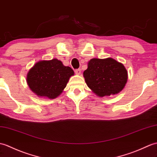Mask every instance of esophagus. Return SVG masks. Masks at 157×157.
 Masks as SVG:
<instances>
[{
	"instance_id": "esophagus-1",
	"label": "esophagus",
	"mask_w": 157,
	"mask_h": 157,
	"mask_svg": "<svg viewBox=\"0 0 157 157\" xmlns=\"http://www.w3.org/2000/svg\"><path fill=\"white\" fill-rule=\"evenodd\" d=\"M75 74L80 75V74H81V70H80V69H78V70H75Z\"/></svg>"
}]
</instances>
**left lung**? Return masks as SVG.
<instances>
[{
  "instance_id": "1",
  "label": "left lung",
  "mask_w": 157,
  "mask_h": 157,
  "mask_svg": "<svg viewBox=\"0 0 157 157\" xmlns=\"http://www.w3.org/2000/svg\"><path fill=\"white\" fill-rule=\"evenodd\" d=\"M87 86L99 97L118 94L128 79V71L124 65L112 58H93L83 71Z\"/></svg>"
}]
</instances>
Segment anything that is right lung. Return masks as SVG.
Listing matches in <instances>:
<instances>
[{
  "instance_id": "obj_1",
  "label": "right lung",
  "mask_w": 157,
  "mask_h": 157,
  "mask_svg": "<svg viewBox=\"0 0 157 157\" xmlns=\"http://www.w3.org/2000/svg\"><path fill=\"white\" fill-rule=\"evenodd\" d=\"M74 71L57 59L37 62L27 75V84L38 97L55 99L63 92Z\"/></svg>"
}]
</instances>
